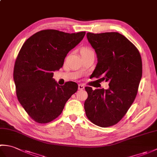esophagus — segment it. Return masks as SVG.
I'll return each instance as SVG.
<instances>
[{"mask_svg": "<svg viewBox=\"0 0 157 157\" xmlns=\"http://www.w3.org/2000/svg\"><path fill=\"white\" fill-rule=\"evenodd\" d=\"M84 89V86L82 85V84H79L78 85V90H82Z\"/></svg>", "mask_w": 157, "mask_h": 157, "instance_id": "1", "label": "esophagus"}]
</instances>
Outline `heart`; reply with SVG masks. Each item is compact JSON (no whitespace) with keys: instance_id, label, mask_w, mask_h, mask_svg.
<instances>
[{"instance_id":"obj_1","label":"heart","mask_w":157,"mask_h":157,"mask_svg":"<svg viewBox=\"0 0 157 157\" xmlns=\"http://www.w3.org/2000/svg\"><path fill=\"white\" fill-rule=\"evenodd\" d=\"M88 52H94L92 51V49L89 47H84L81 50V55L82 54H86V53Z\"/></svg>"}]
</instances>
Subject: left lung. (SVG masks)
I'll list each match as a JSON object with an SVG mask.
<instances>
[{
	"label": "left lung",
	"instance_id": "left-lung-1",
	"mask_svg": "<svg viewBox=\"0 0 157 157\" xmlns=\"http://www.w3.org/2000/svg\"><path fill=\"white\" fill-rule=\"evenodd\" d=\"M98 63L92 74L100 82H109L107 90L86 87V115L94 124L115 125L128 112L138 93L142 75L141 56L137 48L118 32L87 33Z\"/></svg>",
	"mask_w": 157,
	"mask_h": 157
}]
</instances>
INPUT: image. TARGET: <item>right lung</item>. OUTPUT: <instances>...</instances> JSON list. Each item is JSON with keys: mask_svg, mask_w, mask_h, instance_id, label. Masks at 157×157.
<instances>
[{"mask_svg": "<svg viewBox=\"0 0 157 157\" xmlns=\"http://www.w3.org/2000/svg\"><path fill=\"white\" fill-rule=\"evenodd\" d=\"M85 34L44 29L29 37L20 49L13 70L16 94L36 122L46 123L58 117L78 90V85L73 82L59 86L52 78L53 71L62 67L67 53Z\"/></svg>", "mask_w": 157, "mask_h": 157, "instance_id": "1", "label": "right lung"}]
</instances>
